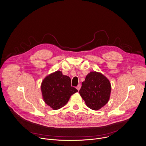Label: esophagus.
Segmentation results:
<instances>
[{"label":"esophagus","mask_w":146,"mask_h":146,"mask_svg":"<svg viewBox=\"0 0 146 146\" xmlns=\"http://www.w3.org/2000/svg\"><path fill=\"white\" fill-rule=\"evenodd\" d=\"M80 87H81V86H80V84H79V85L76 86V89H77V90H80Z\"/></svg>","instance_id":"esophagus-1"}]
</instances>
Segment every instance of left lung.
Returning a JSON list of instances; mask_svg holds the SVG:
<instances>
[{
	"label": "left lung",
	"instance_id": "left-lung-1",
	"mask_svg": "<svg viewBox=\"0 0 146 146\" xmlns=\"http://www.w3.org/2000/svg\"><path fill=\"white\" fill-rule=\"evenodd\" d=\"M111 90L109 80L102 74L94 71L86 75L79 93L89 108L98 110L108 103Z\"/></svg>",
	"mask_w": 146,
	"mask_h": 146
}]
</instances>
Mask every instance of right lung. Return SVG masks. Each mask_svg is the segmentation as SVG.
<instances>
[{"label":"right lung","mask_w":146,"mask_h":146,"mask_svg":"<svg viewBox=\"0 0 146 146\" xmlns=\"http://www.w3.org/2000/svg\"><path fill=\"white\" fill-rule=\"evenodd\" d=\"M41 91L45 103L56 110L66 105L71 96L77 92L78 90L71 86L69 76L57 71L43 80Z\"/></svg>","instance_id":"add662e5"}]
</instances>
